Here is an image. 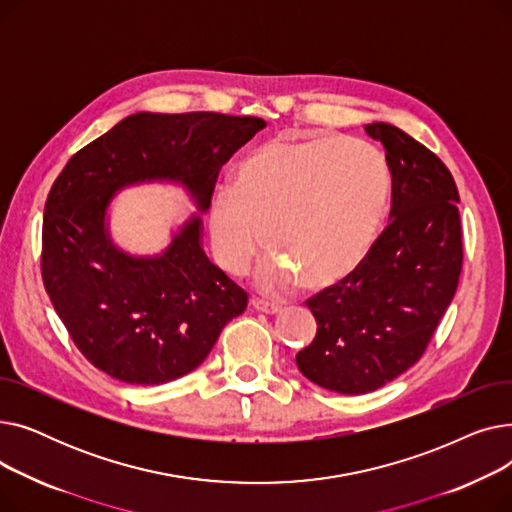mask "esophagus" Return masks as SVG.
I'll return each mask as SVG.
<instances>
[{
    "label": "esophagus",
    "instance_id": "1",
    "mask_svg": "<svg viewBox=\"0 0 512 512\" xmlns=\"http://www.w3.org/2000/svg\"><path fill=\"white\" fill-rule=\"evenodd\" d=\"M251 305H253V309H257L261 313H267V315H274L282 309L278 303H270V301H263V299H257V297L251 299Z\"/></svg>",
    "mask_w": 512,
    "mask_h": 512
}]
</instances>
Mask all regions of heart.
Instances as JSON below:
<instances>
[{
  "instance_id": "1",
  "label": "heart",
  "mask_w": 512,
  "mask_h": 512,
  "mask_svg": "<svg viewBox=\"0 0 512 512\" xmlns=\"http://www.w3.org/2000/svg\"><path fill=\"white\" fill-rule=\"evenodd\" d=\"M390 191L384 155L361 139H274L240 161L232 191L209 207L211 245L232 276L249 270L263 245L278 257L263 286L299 276L328 286L351 274L378 236Z\"/></svg>"
}]
</instances>
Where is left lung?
I'll return each instance as SVG.
<instances>
[{
	"instance_id": "8db88e82",
	"label": "left lung",
	"mask_w": 512,
	"mask_h": 512,
	"mask_svg": "<svg viewBox=\"0 0 512 512\" xmlns=\"http://www.w3.org/2000/svg\"><path fill=\"white\" fill-rule=\"evenodd\" d=\"M392 174L390 222L355 270L307 301L317 334L297 355L313 384L367 394L413 367L444 317L463 267L459 191L442 159L373 122Z\"/></svg>"
}]
</instances>
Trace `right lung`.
Returning a JSON list of instances; mask_svg holds the SVG:
<instances>
[{
  "instance_id": "right-lung-1",
  "label": "right lung",
  "mask_w": 512,
  "mask_h": 512,
  "mask_svg": "<svg viewBox=\"0 0 512 512\" xmlns=\"http://www.w3.org/2000/svg\"><path fill=\"white\" fill-rule=\"evenodd\" d=\"M265 128L255 116L139 112L70 157L43 213L41 276L89 363L124 384H166L197 369L247 292L215 267L195 213L159 255L118 249L107 209L122 188L178 182L203 213L226 161Z\"/></svg>"
}]
</instances>
